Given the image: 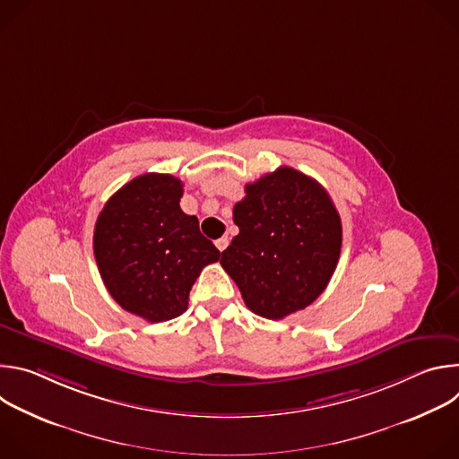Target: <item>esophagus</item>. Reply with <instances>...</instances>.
<instances>
[{"label":"esophagus","instance_id":"esophagus-1","mask_svg":"<svg viewBox=\"0 0 459 459\" xmlns=\"http://www.w3.org/2000/svg\"><path fill=\"white\" fill-rule=\"evenodd\" d=\"M216 247H218V250L220 252H223L227 247H229V238H220V239H216Z\"/></svg>","mask_w":459,"mask_h":459}]
</instances>
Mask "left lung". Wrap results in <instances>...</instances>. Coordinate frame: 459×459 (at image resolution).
Listing matches in <instances>:
<instances>
[{
    "label": "left lung",
    "mask_w": 459,
    "mask_h": 459,
    "mask_svg": "<svg viewBox=\"0 0 459 459\" xmlns=\"http://www.w3.org/2000/svg\"><path fill=\"white\" fill-rule=\"evenodd\" d=\"M245 194L232 211L239 234L220 264L254 314L281 319L329 285L342 250V218L329 192L290 167L248 183Z\"/></svg>",
    "instance_id": "1"
}]
</instances>
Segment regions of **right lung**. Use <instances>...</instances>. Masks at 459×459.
<instances>
[{"label": "right lung", "instance_id": "1", "mask_svg": "<svg viewBox=\"0 0 459 459\" xmlns=\"http://www.w3.org/2000/svg\"><path fill=\"white\" fill-rule=\"evenodd\" d=\"M183 183L149 172L123 185L94 227V257L114 301L151 323L181 316L188 292L220 250L181 211Z\"/></svg>", "mask_w": 459, "mask_h": 459}]
</instances>
